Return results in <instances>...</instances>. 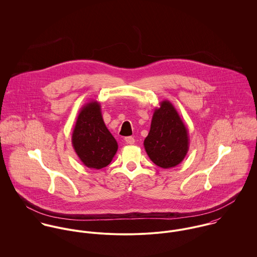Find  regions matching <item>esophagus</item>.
I'll return each mask as SVG.
<instances>
[{
	"instance_id": "obj_1",
	"label": "esophagus",
	"mask_w": 257,
	"mask_h": 257,
	"mask_svg": "<svg viewBox=\"0 0 257 257\" xmlns=\"http://www.w3.org/2000/svg\"><path fill=\"white\" fill-rule=\"evenodd\" d=\"M124 142L127 145H134L135 144V139L133 137H126V138H124Z\"/></svg>"
}]
</instances>
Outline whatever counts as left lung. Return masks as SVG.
I'll list each match as a JSON object with an SVG mask.
<instances>
[{
	"mask_svg": "<svg viewBox=\"0 0 257 257\" xmlns=\"http://www.w3.org/2000/svg\"><path fill=\"white\" fill-rule=\"evenodd\" d=\"M144 145L150 160L163 169L183 161L189 150L188 128L171 102L164 100L154 110Z\"/></svg>",
	"mask_w": 257,
	"mask_h": 257,
	"instance_id": "8db88e82",
	"label": "left lung"
}]
</instances>
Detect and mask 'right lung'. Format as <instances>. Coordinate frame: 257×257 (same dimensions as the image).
Here are the masks:
<instances>
[{"instance_id":"1","label":"right lung","mask_w":257,"mask_h":257,"mask_svg":"<svg viewBox=\"0 0 257 257\" xmlns=\"http://www.w3.org/2000/svg\"><path fill=\"white\" fill-rule=\"evenodd\" d=\"M72 146L88 168L108 166L117 151V143L107 128L98 101H90L79 111L72 132Z\"/></svg>"}]
</instances>
